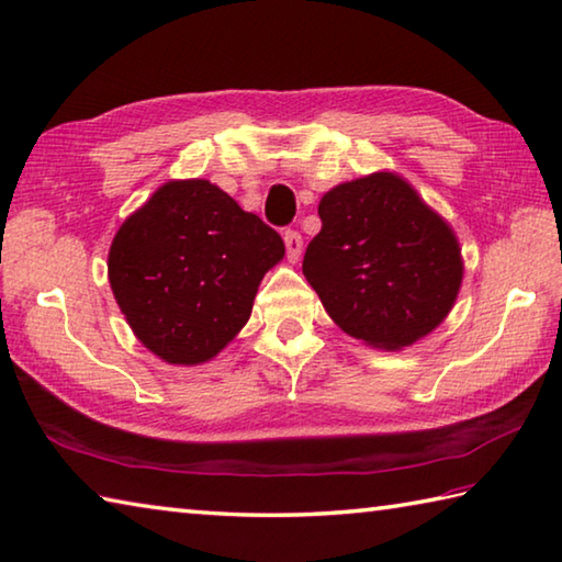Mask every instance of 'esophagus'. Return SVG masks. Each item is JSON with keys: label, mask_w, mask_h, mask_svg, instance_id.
Segmentation results:
<instances>
[{"label": "esophagus", "mask_w": 562, "mask_h": 562, "mask_svg": "<svg viewBox=\"0 0 562 562\" xmlns=\"http://www.w3.org/2000/svg\"><path fill=\"white\" fill-rule=\"evenodd\" d=\"M282 238H284V248H288V258L292 262H297L302 255V236L297 231H284Z\"/></svg>", "instance_id": "esophagus-1"}]
</instances>
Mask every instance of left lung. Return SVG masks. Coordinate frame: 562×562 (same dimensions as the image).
Listing matches in <instances>:
<instances>
[{
	"mask_svg": "<svg viewBox=\"0 0 562 562\" xmlns=\"http://www.w3.org/2000/svg\"><path fill=\"white\" fill-rule=\"evenodd\" d=\"M319 218L302 272L346 334L403 349L452 310L459 243L411 183L387 171L339 183L319 201Z\"/></svg>",
	"mask_w": 562,
	"mask_h": 562,
	"instance_id": "8db88e82",
	"label": "left lung"
}]
</instances>
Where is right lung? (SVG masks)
I'll list each match as a JSON object with an SVG mask.
<instances>
[{
  "instance_id": "add662e5",
  "label": "right lung",
  "mask_w": 562,
  "mask_h": 562,
  "mask_svg": "<svg viewBox=\"0 0 562 562\" xmlns=\"http://www.w3.org/2000/svg\"><path fill=\"white\" fill-rule=\"evenodd\" d=\"M278 231L203 179L169 181L122 223L110 288L137 339L169 363L216 356L248 322Z\"/></svg>"
}]
</instances>
